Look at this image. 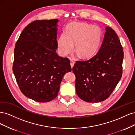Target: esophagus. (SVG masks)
Returning <instances> with one entry per match:
<instances>
[{"instance_id": "34e87169", "label": "esophagus", "mask_w": 135, "mask_h": 135, "mask_svg": "<svg viewBox=\"0 0 135 135\" xmlns=\"http://www.w3.org/2000/svg\"><path fill=\"white\" fill-rule=\"evenodd\" d=\"M74 61L71 60V61H70V66H71V67L73 68V66H74Z\"/></svg>"}]
</instances>
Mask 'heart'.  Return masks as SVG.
Returning a JSON list of instances; mask_svg holds the SVG:
<instances>
[{
    "mask_svg": "<svg viewBox=\"0 0 135 135\" xmlns=\"http://www.w3.org/2000/svg\"><path fill=\"white\" fill-rule=\"evenodd\" d=\"M102 37L103 31L99 26L86 23H72L58 38V50L62 56H66L71 52L75 43L78 54L82 57H88L98 50Z\"/></svg>",
    "mask_w": 135,
    "mask_h": 135,
    "instance_id": "b5f03b06",
    "label": "heart"
}]
</instances>
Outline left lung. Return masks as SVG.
Wrapping results in <instances>:
<instances>
[{"mask_svg":"<svg viewBox=\"0 0 135 135\" xmlns=\"http://www.w3.org/2000/svg\"><path fill=\"white\" fill-rule=\"evenodd\" d=\"M100 48L92 57L76 61L73 68L77 95L88 103H99L110 96L122 76L124 53L120 40L107 26Z\"/></svg>","mask_w":135,"mask_h":135,"instance_id":"1","label":"left lung"}]
</instances>
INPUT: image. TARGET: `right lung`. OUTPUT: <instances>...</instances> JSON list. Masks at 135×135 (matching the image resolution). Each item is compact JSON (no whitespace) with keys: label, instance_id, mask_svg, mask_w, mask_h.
I'll list each match as a JSON object with an SVG mask.
<instances>
[{"label":"right lung","instance_id":"add662e5","mask_svg":"<svg viewBox=\"0 0 135 135\" xmlns=\"http://www.w3.org/2000/svg\"><path fill=\"white\" fill-rule=\"evenodd\" d=\"M58 20H35L23 29L15 44L13 72L20 91L37 102L57 97L70 61L56 52Z\"/></svg>","mask_w":135,"mask_h":135}]
</instances>
